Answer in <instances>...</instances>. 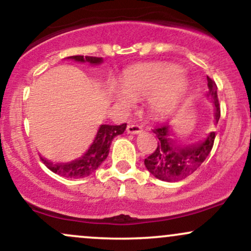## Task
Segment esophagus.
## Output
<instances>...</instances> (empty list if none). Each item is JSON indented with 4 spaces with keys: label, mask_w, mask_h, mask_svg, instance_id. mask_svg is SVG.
<instances>
[{
    "label": "esophagus",
    "mask_w": 251,
    "mask_h": 251,
    "mask_svg": "<svg viewBox=\"0 0 251 251\" xmlns=\"http://www.w3.org/2000/svg\"><path fill=\"white\" fill-rule=\"evenodd\" d=\"M126 131H127V133L138 134V133H142L143 127L140 125H137V124H129V125H127Z\"/></svg>",
    "instance_id": "obj_1"
}]
</instances>
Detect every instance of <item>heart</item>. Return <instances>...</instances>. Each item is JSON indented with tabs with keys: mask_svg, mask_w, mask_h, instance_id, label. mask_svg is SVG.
Returning <instances> with one entry per match:
<instances>
[{
	"mask_svg": "<svg viewBox=\"0 0 251 251\" xmlns=\"http://www.w3.org/2000/svg\"><path fill=\"white\" fill-rule=\"evenodd\" d=\"M120 83L108 85L109 96L122 108L133 107L137 98L148 97V107L154 117H168L178 107L186 91L183 71L172 63H144L128 67Z\"/></svg>",
	"mask_w": 251,
	"mask_h": 251,
	"instance_id": "heart-1",
	"label": "heart"
}]
</instances>
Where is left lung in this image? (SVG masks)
Wrapping results in <instances>:
<instances>
[{
	"mask_svg": "<svg viewBox=\"0 0 251 251\" xmlns=\"http://www.w3.org/2000/svg\"><path fill=\"white\" fill-rule=\"evenodd\" d=\"M208 79V97L214 103V122L217 125L221 117V106L217 97V85L211 77ZM152 132L159 139L153 153L145 158L144 164L149 172L164 181H178L191 176L205 162L215 142V132L204 139L192 144H179L172 138L170 125L158 126Z\"/></svg>",
	"mask_w": 251,
	"mask_h": 251,
	"instance_id": "8db88e82",
	"label": "left lung"
}]
</instances>
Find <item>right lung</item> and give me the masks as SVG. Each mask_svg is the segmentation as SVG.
<instances>
[{
  "label": "right lung",
  "mask_w": 251,
  "mask_h": 251,
  "mask_svg": "<svg viewBox=\"0 0 251 251\" xmlns=\"http://www.w3.org/2000/svg\"><path fill=\"white\" fill-rule=\"evenodd\" d=\"M68 59L75 60L79 62H89L91 65H100L102 57L73 55ZM126 129V124L123 125H101L98 129L96 137L91 146L86 150L76 159L68 163H53L45 158L40 157L42 163L54 174L62 176L66 178H85L93 174L101 165L103 160L107 158L112 140L117 135L123 134Z\"/></svg>",
  "instance_id": "add662e5"
}]
</instances>
